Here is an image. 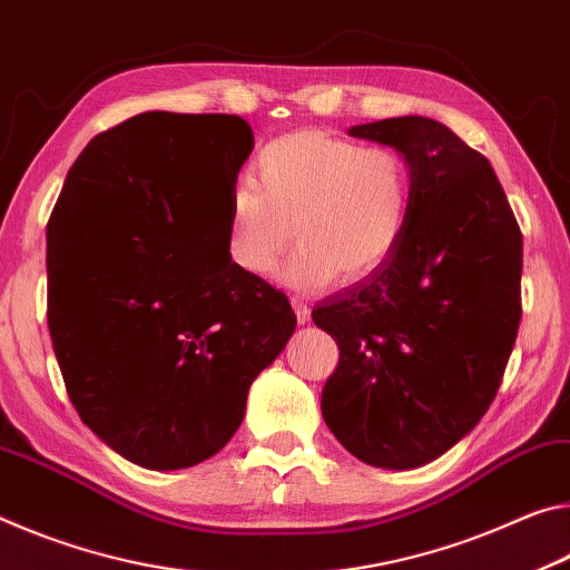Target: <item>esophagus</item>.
Wrapping results in <instances>:
<instances>
[{
  "mask_svg": "<svg viewBox=\"0 0 570 570\" xmlns=\"http://www.w3.org/2000/svg\"><path fill=\"white\" fill-rule=\"evenodd\" d=\"M291 303H293V307H295L297 323H301V325L311 323V305H307V303L303 301V297H291Z\"/></svg>",
  "mask_w": 570,
  "mask_h": 570,
  "instance_id": "esophagus-1",
  "label": "esophagus"
}]
</instances>
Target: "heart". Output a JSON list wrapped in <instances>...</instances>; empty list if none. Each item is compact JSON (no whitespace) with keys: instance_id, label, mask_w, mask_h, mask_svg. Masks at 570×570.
Returning <instances> with one entry per match:
<instances>
[{"instance_id":"1","label":"heart","mask_w":570,"mask_h":570,"mask_svg":"<svg viewBox=\"0 0 570 570\" xmlns=\"http://www.w3.org/2000/svg\"><path fill=\"white\" fill-rule=\"evenodd\" d=\"M252 179L227 199V252L249 275H273L295 237L287 285L351 283L384 265L409 227L412 169L394 148L297 130L257 154Z\"/></svg>"}]
</instances>
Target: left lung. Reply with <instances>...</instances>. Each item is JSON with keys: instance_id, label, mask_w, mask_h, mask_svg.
<instances>
[{"instance_id": "obj_1", "label": "left lung", "mask_w": 570, "mask_h": 570, "mask_svg": "<svg viewBox=\"0 0 570 570\" xmlns=\"http://www.w3.org/2000/svg\"><path fill=\"white\" fill-rule=\"evenodd\" d=\"M348 134L406 158L412 214L384 265L313 307L341 351L321 409L361 462L414 470L468 436L498 394L522 313V235L488 158L440 120Z\"/></svg>"}]
</instances>
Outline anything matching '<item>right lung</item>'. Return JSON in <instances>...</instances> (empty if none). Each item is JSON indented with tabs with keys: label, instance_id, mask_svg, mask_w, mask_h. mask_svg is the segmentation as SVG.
<instances>
[{
	"label": "right lung",
	"instance_id": "right-lung-1",
	"mask_svg": "<svg viewBox=\"0 0 570 570\" xmlns=\"http://www.w3.org/2000/svg\"><path fill=\"white\" fill-rule=\"evenodd\" d=\"M247 120L148 110L102 130L48 224V325L75 412L146 470L217 454L295 331L291 301L232 263L227 199Z\"/></svg>",
	"mask_w": 570,
	"mask_h": 570
}]
</instances>
